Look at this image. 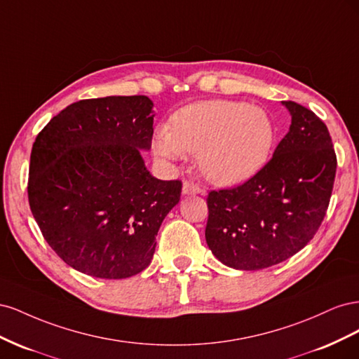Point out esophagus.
Returning a JSON list of instances; mask_svg holds the SVG:
<instances>
[{"label":"esophagus","mask_w":359,"mask_h":359,"mask_svg":"<svg viewBox=\"0 0 359 359\" xmlns=\"http://www.w3.org/2000/svg\"><path fill=\"white\" fill-rule=\"evenodd\" d=\"M199 193H203V190L198 186V184L190 182V181H184V184H182V194H186V196H189V194H199Z\"/></svg>","instance_id":"34e87169"}]
</instances>
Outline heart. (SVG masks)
Segmentation results:
<instances>
[{"mask_svg":"<svg viewBox=\"0 0 359 359\" xmlns=\"http://www.w3.org/2000/svg\"><path fill=\"white\" fill-rule=\"evenodd\" d=\"M277 130L273 118L244 102L190 103L161 124L153 151L165 161L198 153L201 172L217 186H238L262 169L273 154Z\"/></svg>","mask_w":359,"mask_h":359,"instance_id":"heart-1","label":"heart"}]
</instances>
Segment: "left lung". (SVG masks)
Here are the masks:
<instances>
[{
	"instance_id": "left-lung-1",
	"label": "left lung",
	"mask_w": 359,
	"mask_h": 359,
	"mask_svg": "<svg viewBox=\"0 0 359 359\" xmlns=\"http://www.w3.org/2000/svg\"><path fill=\"white\" fill-rule=\"evenodd\" d=\"M283 106L292 124L273 158L241 186L206 199V244L233 269H264L297 255L328 210L337 169L328 128L307 107Z\"/></svg>"
}]
</instances>
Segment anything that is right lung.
Here are the masks:
<instances>
[{
    "label": "right lung",
    "instance_id": "1",
    "mask_svg": "<svg viewBox=\"0 0 359 359\" xmlns=\"http://www.w3.org/2000/svg\"><path fill=\"white\" fill-rule=\"evenodd\" d=\"M154 103L147 95L76 102L37 135L29 160L32 215L64 262L97 278L144 271L180 202L181 181L151 175Z\"/></svg>",
    "mask_w": 359,
    "mask_h": 359
}]
</instances>
